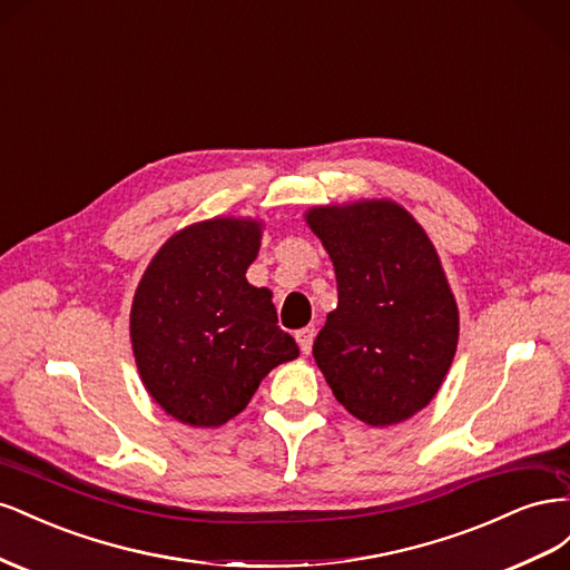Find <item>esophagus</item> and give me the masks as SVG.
Returning a JSON list of instances; mask_svg holds the SVG:
<instances>
[{
    "mask_svg": "<svg viewBox=\"0 0 570 570\" xmlns=\"http://www.w3.org/2000/svg\"><path fill=\"white\" fill-rule=\"evenodd\" d=\"M296 338H298V346L303 353H311L313 348V341H315V327H303L296 332Z\"/></svg>",
    "mask_w": 570,
    "mask_h": 570,
    "instance_id": "1",
    "label": "esophagus"
}]
</instances>
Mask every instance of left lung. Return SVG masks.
Masks as SVG:
<instances>
[{
  "mask_svg": "<svg viewBox=\"0 0 570 570\" xmlns=\"http://www.w3.org/2000/svg\"><path fill=\"white\" fill-rule=\"evenodd\" d=\"M305 222L338 288L315 363L351 415L399 425L436 396L456 355L459 305L442 259L409 209L386 198L317 205Z\"/></svg>",
  "mask_w": 570,
  "mask_h": 570,
  "instance_id": "1",
  "label": "left lung"
}]
</instances>
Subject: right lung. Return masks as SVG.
Returning a JSON list of instances; mask_svg holds the SVG:
<instances>
[{"label": "right lung", "instance_id": "right-lung-1", "mask_svg": "<svg viewBox=\"0 0 570 570\" xmlns=\"http://www.w3.org/2000/svg\"><path fill=\"white\" fill-rule=\"evenodd\" d=\"M263 219L215 217L176 232L142 272L131 346L145 392L190 428H219L250 403L269 372L298 357L269 288L246 272Z\"/></svg>", "mask_w": 570, "mask_h": 570}]
</instances>
